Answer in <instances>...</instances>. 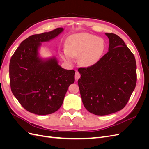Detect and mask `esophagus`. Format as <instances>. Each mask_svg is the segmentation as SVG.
I'll list each match as a JSON object with an SVG mask.
<instances>
[{
  "label": "esophagus",
  "mask_w": 149,
  "mask_h": 149,
  "mask_svg": "<svg viewBox=\"0 0 149 149\" xmlns=\"http://www.w3.org/2000/svg\"><path fill=\"white\" fill-rule=\"evenodd\" d=\"M81 74H79V73L78 71H76V73H75V81H77L78 80V79L80 78Z\"/></svg>",
  "instance_id": "34e87169"
}]
</instances>
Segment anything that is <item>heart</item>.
Instances as JSON below:
<instances>
[{
	"label": "heart",
	"instance_id": "heart-1",
	"mask_svg": "<svg viewBox=\"0 0 149 149\" xmlns=\"http://www.w3.org/2000/svg\"><path fill=\"white\" fill-rule=\"evenodd\" d=\"M66 49L63 52V58L72 61L73 57H78V63L84 67H89L101 59L106 49L104 40L88 33L73 34L67 38Z\"/></svg>",
	"mask_w": 149,
	"mask_h": 149
}]
</instances>
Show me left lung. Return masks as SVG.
<instances>
[{
	"label": "left lung",
	"instance_id": "8db88e82",
	"mask_svg": "<svg viewBox=\"0 0 149 149\" xmlns=\"http://www.w3.org/2000/svg\"><path fill=\"white\" fill-rule=\"evenodd\" d=\"M106 35L109 40L108 52L95 65L78 69L81 78L78 83L83 105L97 116L123 109L137 82L133 53L118 35Z\"/></svg>",
	"mask_w": 149,
	"mask_h": 149
}]
</instances>
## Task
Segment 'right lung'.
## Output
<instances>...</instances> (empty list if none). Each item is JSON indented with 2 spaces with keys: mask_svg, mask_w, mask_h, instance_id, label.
I'll list each match as a JSON object with an SVG mask.
<instances>
[{
  "mask_svg": "<svg viewBox=\"0 0 149 149\" xmlns=\"http://www.w3.org/2000/svg\"><path fill=\"white\" fill-rule=\"evenodd\" d=\"M63 28L33 35L24 40L12 55L9 65L12 92L24 108L37 115L52 114L61 106L66 93L74 82L75 71L58 65L55 56H40L42 42L59 35Z\"/></svg>",
  "mask_w": 149,
  "mask_h": 149,
  "instance_id": "1",
  "label": "right lung"
}]
</instances>
